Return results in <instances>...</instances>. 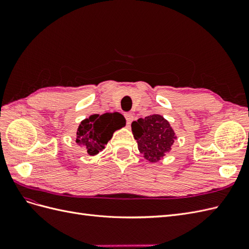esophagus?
Listing matches in <instances>:
<instances>
[{
	"instance_id": "1",
	"label": "esophagus",
	"mask_w": 249,
	"mask_h": 249,
	"mask_svg": "<svg viewBox=\"0 0 249 249\" xmlns=\"http://www.w3.org/2000/svg\"><path fill=\"white\" fill-rule=\"evenodd\" d=\"M124 117H125V120H126V124L130 125L131 123L133 122V119H134V115L132 114V113H125Z\"/></svg>"
}]
</instances>
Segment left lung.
Masks as SVG:
<instances>
[{"mask_svg":"<svg viewBox=\"0 0 249 249\" xmlns=\"http://www.w3.org/2000/svg\"><path fill=\"white\" fill-rule=\"evenodd\" d=\"M131 126L140 154L150 163L160 161L169 153L177 139L169 122L160 114L139 118L137 122H133Z\"/></svg>","mask_w":249,"mask_h":249,"instance_id":"obj_1","label":"left lung"}]
</instances>
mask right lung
<instances>
[{"label": "right lung", "mask_w": 249, "mask_h": 249, "mask_svg": "<svg viewBox=\"0 0 249 249\" xmlns=\"http://www.w3.org/2000/svg\"><path fill=\"white\" fill-rule=\"evenodd\" d=\"M124 125L125 119L118 112L90 115L81 122L76 142L88 155L95 156L105 148L113 133Z\"/></svg>", "instance_id": "obj_1"}]
</instances>
